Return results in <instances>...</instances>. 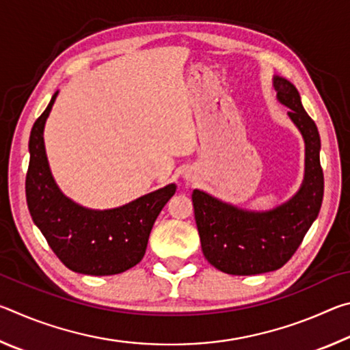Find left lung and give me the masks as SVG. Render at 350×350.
I'll return each instance as SVG.
<instances>
[{"mask_svg":"<svg viewBox=\"0 0 350 350\" xmlns=\"http://www.w3.org/2000/svg\"><path fill=\"white\" fill-rule=\"evenodd\" d=\"M276 98L304 139V179L298 191L271 210L253 211L194 189L193 206L206 260L228 275H259L281 269L293 256L318 217L324 177L318 128L287 79L273 75Z\"/></svg>","mask_w":350,"mask_h":350,"instance_id":"1","label":"left lung"}]
</instances>
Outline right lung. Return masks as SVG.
I'll return each mask as SVG.
<instances>
[{
  "label": "right lung",
  "mask_w": 350,
  "mask_h": 350,
  "mask_svg": "<svg viewBox=\"0 0 350 350\" xmlns=\"http://www.w3.org/2000/svg\"><path fill=\"white\" fill-rule=\"evenodd\" d=\"M58 91L29 139L26 199L32 221L69 270L83 275H117L139 264L159 213L176 193V183L125 205L94 210L74 202L57 185L44 148V125Z\"/></svg>",
  "instance_id": "1"
}]
</instances>
